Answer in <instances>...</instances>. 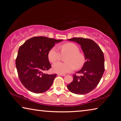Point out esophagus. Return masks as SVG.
<instances>
[{"label": "esophagus", "instance_id": "34e87169", "mask_svg": "<svg viewBox=\"0 0 121 121\" xmlns=\"http://www.w3.org/2000/svg\"><path fill=\"white\" fill-rule=\"evenodd\" d=\"M58 76H65V74H62V73H58Z\"/></svg>", "mask_w": 121, "mask_h": 121}]
</instances>
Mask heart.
<instances>
[{"mask_svg":"<svg viewBox=\"0 0 121 121\" xmlns=\"http://www.w3.org/2000/svg\"><path fill=\"white\" fill-rule=\"evenodd\" d=\"M61 54L55 48H51L48 53L49 61L52 63L60 60L62 56H68L65 59L67 63L57 62L53 65V70L55 73L65 74L71 72L75 68L80 69L85 63V56L82 53L79 52V48L76 44L68 43L60 47Z\"/></svg>","mask_w":121,"mask_h":121,"instance_id":"1","label":"heart"}]
</instances>
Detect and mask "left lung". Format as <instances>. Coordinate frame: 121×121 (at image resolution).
<instances>
[{"mask_svg":"<svg viewBox=\"0 0 121 121\" xmlns=\"http://www.w3.org/2000/svg\"><path fill=\"white\" fill-rule=\"evenodd\" d=\"M68 40L81 45L86 62L82 68L76 73L83 75L78 76L73 74V81L67 85V88L73 93L85 95L95 89L103 75L105 71L104 53L99 45L90 39L79 37Z\"/></svg>","mask_w":121,"mask_h":121,"instance_id":"obj_1","label":"left lung"}]
</instances>
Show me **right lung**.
Here are the masks:
<instances>
[{"mask_svg":"<svg viewBox=\"0 0 121 121\" xmlns=\"http://www.w3.org/2000/svg\"><path fill=\"white\" fill-rule=\"evenodd\" d=\"M46 37H34L20 47L15 64L20 81L29 91L35 93L46 91L52 85L56 74L44 71L51 68L48 53L56 43L62 41Z\"/></svg>","mask_w":121,"mask_h":121,"instance_id":"add662e5","label":"right lung"}]
</instances>
